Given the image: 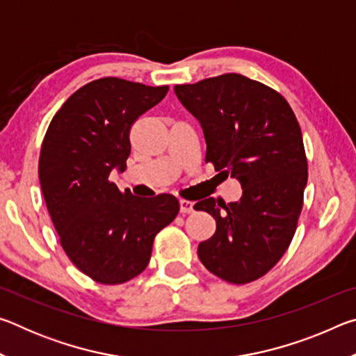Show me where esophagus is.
Returning a JSON list of instances; mask_svg holds the SVG:
<instances>
[{
    "instance_id": "34e87169",
    "label": "esophagus",
    "mask_w": 356,
    "mask_h": 356,
    "mask_svg": "<svg viewBox=\"0 0 356 356\" xmlns=\"http://www.w3.org/2000/svg\"><path fill=\"white\" fill-rule=\"evenodd\" d=\"M180 212L182 213H191L193 212V206H195V204H193L191 201H185V200H180Z\"/></svg>"
}]
</instances>
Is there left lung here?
Segmentation results:
<instances>
[{
    "instance_id": "8db88e82",
    "label": "left lung",
    "mask_w": 356,
    "mask_h": 356,
    "mask_svg": "<svg viewBox=\"0 0 356 356\" xmlns=\"http://www.w3.org/2000/svg\"><path fill=\"white\" fill-rule=\"evenodd\" d=\"M174 92L200 120L206 163L243 190L236 202L207 197L195 204L216 221L197 256L218 278L246 284L275 267L297 229L308 182L298 120L280 92L238 74L176 84Z\"/></svg>"
}]
</instances>
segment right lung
Wrapping results in <instances>:
<instances>
[{
  "label": "right lung",
  "mask_w": 356,
  "mask_h": 356,
  "mask_svg": "<svg viewBox=\"0 0 356 356\" xmlns=\"http://www.w3.org/2000/svg\"><path fill=\"white\" fill-rule=\"evenodd\" d=\"M170 86L106 76L64 102L42 143L40 188L63 250L102 284H122L144 272L154 238L179 213L172 195L138 197L111 182L124 172L135 120L163 100Z\"/></svg>",
  "instance_id": "1"
}]
</instances>
